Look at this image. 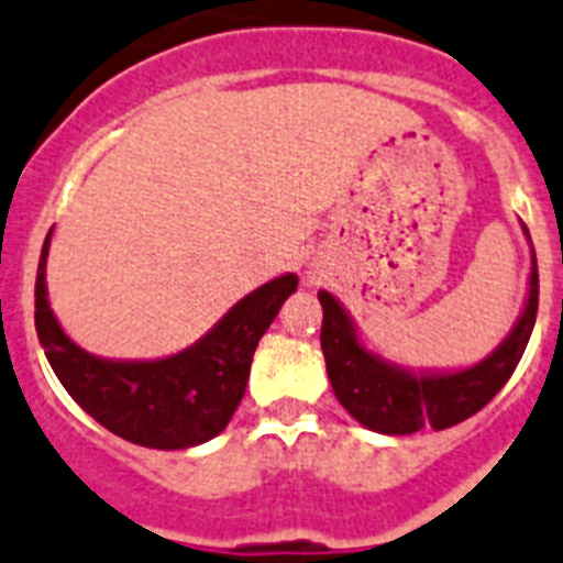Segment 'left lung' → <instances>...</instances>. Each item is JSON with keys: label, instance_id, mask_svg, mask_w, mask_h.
<instances>
[{"label": "left lung", "instance_id": "left-lung-1", "mask_svg": "<svg viewBox=\"0 0 563 563\" xmlns=\"http://www.w3.org/2000/svg\"><path fill=\"white\" fill-rule=\"evenodd\" d=\"M319 301L324 310L321 350L341 407L364 427L387 435H410L430 427L446 430L487 407L521 362L538 313V264L532 253L530 296L516 330L482 364L450 376H410L384 364L362 347L347 313L330 292L321 290Z\"/></svg>", "mask_w": 563, "mask_h": 563}]
</instances>
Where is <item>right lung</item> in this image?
<instances>
[{"instance_id": "add662e5", "label": "right lung", "mask_w": 563, "mask_h": 563, "mask_svg": "<svg viewBox=\"0 0 563 563\" xmlns=\"http://www.w3.org/2000/svg\"><path fill=\"white\" fill-rule=\"evenodd\" d=\"M47 242L36 271V333L76 405L119 439L156 450H181L219 435L242 401L258 339L299 278H273L244 296L185 353L162 362H104L76 347L47 305Z\"/></svg>"}]
</instances>
